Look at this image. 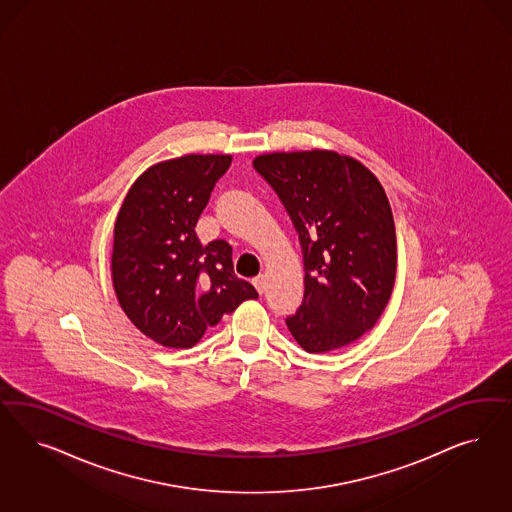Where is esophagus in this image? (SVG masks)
<instances>
[{"label":"esophagus","instance_id":"esophagus-1","mask_svg":"<svg viewBox=\"0 0 512 512\" xmlns=\"http://www.w3.org/2000/svg\"><path fill=\"white\" fill-rule=\"evenodd\" d=\"M252 282H254L256 290H258L260 294H264L265 288H267V279H265V275H258V277H256Z\"/></svg>","mask_w":512,"mask_h":512}]
</instances>
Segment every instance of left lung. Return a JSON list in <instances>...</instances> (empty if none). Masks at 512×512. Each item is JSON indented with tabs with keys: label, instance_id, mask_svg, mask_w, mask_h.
Here are the masks:
<instances>
[{
	"label": "left lung",
	"instance_id": "1",
	"mask_svg": "<svg viewBox=\"0 0 512 512\" xmlns=\"http://www.w3.org/2000/svg\"><path fill=\"white\" fill-rule=\"evenodd\" d=\"M254 169L281 199L303 252L305 294L286 326L311 354L371 330L396 281V226L377 177L335 152H275Z\"/></svg>",
	"mask_w": 512,
	"mask_h": 512
}]
</instances>
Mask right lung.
<instances>
[{"instance_id": "1", "label": "right lung", "mask_w": 512, "mask_h": 512, "mask_svg": "<svg viewBox=\"0 0 512 512\" xmlns=\"http://www.w3.org/2000/svg\"><path fill=\"white\" fill-rule=\"evenodd\" d=\"M231 156L188 154L150 167L115 224L113 284L133 326L169 348H190L224 314L256 299L233 273L228 241L201 245L196 224Z\"/></svg>"}]
</instances>
